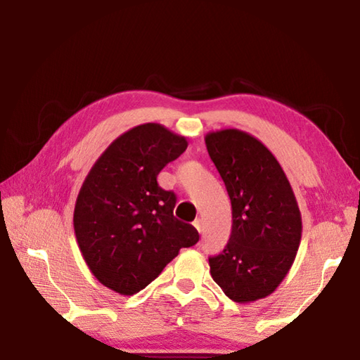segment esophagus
I'll list each match as a JSON object with an SVG mask.
<instances>
[{
	"label": "esophagus",
	"mask_w": 360,
	"mask_h": 360,
	"mask_svg": "<svg viewBox=\"0 0 360 360\" xmlns=\"http://www.w3.org/2000/svg\"><path fill=\"white\" fill-rule=\"evenodd\" d=\"M193 227L197 229L198 233H200V231H202V221H200V219H195V221H193Z\"/></svg>",
	"instance_id": "34e87169"
}]
</instances>
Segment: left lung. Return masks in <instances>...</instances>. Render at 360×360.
<instances>
[{"label":"left lung","mask_w":360,"mask_h":360,"mask_svg":"<svg viewBox=\"0 0 360 360\" xmlns=\"http://www.w3.org/2000/svg\"><path fill=\"white\" fill-rule=\"evenodd\" d=\"M205 143L233 221L227 246L210 257L211 276L233 302H255L273 294L294 264L300 210L281 165L257 138L229 129L208 133Z\"/></svg>","instance_id":"8db88e82"}]
</instances>
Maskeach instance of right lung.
<instances>
[{
    "label": "right lung",
    "mask_w": 360,
    "mask_h": 360,
    "mask_svg": "<svg viewBox=\"0 0 360 360\" xmlns=\"http://www.w3.org/2000/svg\"><path fill=\"white\" fill-rule=\"evenodd\" d=\"M187 139L160 124H143L109 144L79 191L75 233L85 264L98 281L133 295L160 275L181 248L200 235L173 216L176 195L158 186L167 163Z\"/></svg>",
    "instance_id": "right-lung-1"
}]
</instances>
